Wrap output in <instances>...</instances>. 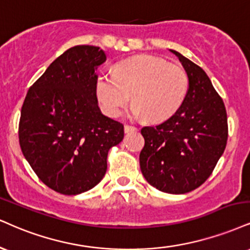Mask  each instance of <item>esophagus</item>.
I'll return each mask as SVG.
<instances>
[{"mask_svg":"<svg viewBox=\"0 0 250 250\" xmlns=\"http://www.w3.org/2000/svg\"><path fill=\"white\" fill-rule=\"evenodd\" d=\"M131 131H137V128L134 125H125V133H131Z\"/></svg>","mask_w":250,"mask_h":250,"instance_id":"esophagus-1","label":"esophagus"}]
</instances>
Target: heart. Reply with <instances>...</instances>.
<instances>
[{
  "instance_id": "1",
  "label": "heart",
  "mask_w": 250,
  "mask_h": 250,
  "mask_svg": "<svg viewBox=\"0 0 250 250\" xmlns=\"http://www.w3.org/2000/svg\"><path fill=\"white\" fill-rule=\"evenodd\" d=\"M188 87V74L180 66L143 55L120 62L114 73L99 74L95 93L107 115H120L131 95L134 116L162 122L179 109Z\"/></svg>"
}]
</instances>
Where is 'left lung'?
I'll list each match as a JSON object with an SVG mask.
<instances>
[{
  "label": "left lung",
  "instance_id": "obj_1",
  "mask_svg": "<svg viewBox=\"0 0 250 250\" xmlns=\"http://www.w3.org/2000/svg\"><path fill=\"white\" fill-rule=\"evenodd\" d=\"M188 78L182 106L155 127H143L140 167L150 185L162 192L183 194L205 183L224 154L228 137L227 113L205 71L179 52Z\"/></svg>",
  "mask_w": 250,
  "mask_h": 250
}]
</instances>
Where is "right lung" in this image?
Segmentation results:
<instances>
[{
	"instance_id": "1",
	"label": "right lung",
	"mask_w": 250,
	"mask_h": 250,
	"mask_svg": "<svg viewBox=\"0 0 250 250\" xmlns=\"http://www.w3.org/2000/svg\"><path fill=\"white\" fill-rule=\"evenodd\" d=\"M106 58L91 45L65 51L30 87L21 110L24 157L45 185L62 194L98 185L107 171L108 151L125 136L122 123L98 106L95 71Z\"/></svg>"
}]
</instances>
